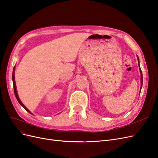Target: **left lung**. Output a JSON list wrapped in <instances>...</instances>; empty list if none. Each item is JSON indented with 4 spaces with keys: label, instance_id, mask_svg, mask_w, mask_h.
<instances>
[{
    "label": "left lung",
    "instance_id": "obj_1",
    "mask_svg": "<svg viewBox=\"0 0 158 158\" xmlns=\"http://www.w3.org/2000/svg\"><path fill=\"white\" fill-rule=\"evenodd\" d=\"M137 58H138V65H139V70H140V74H141V87H140V89H142V82H143V77H142V70L140 69V64H139V59H138V56L137 55Z\"/></svg>",
    "mask_w": 158,
    "mask_h": 158
}]
</instances>
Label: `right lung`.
<instances>
[{
    "label": "right lung",
    "mask_w": 158,
    "mask_h": 158,
    "mask_svg": "<svg viewBox=\"0 0 158 158\" xmlns=\"http://www.w3.org/2000/svg\"><path fill=\"white\" fill-rule=\"evenodd\" d=\"M14 70H15V66H14V71H13V73H12V81H13V85H14V94H15V96H16V99H17V100H18V103H20L21 106L24 108L26 111H27V112H29L30 113H31H31L29 111V110H28L27 108H26V107L24 106V105H23L22 103V102L20 101V99H19V97H18V94H17V90H16V83H15V80H14Z\"/></svg>",
    "instance_id": "right-lung-1"
}]
</instances>
